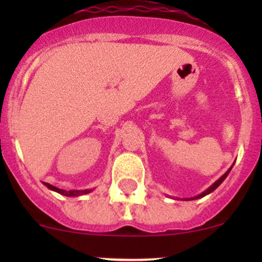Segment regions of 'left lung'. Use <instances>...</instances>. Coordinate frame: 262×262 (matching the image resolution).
I'll return each instance as SVG.
<instances>
[{
    "label": "left lung",
    "mask_w": 262,
    "mask_h": 262,
    "mask_svg": "<svg viewBox=\"0 0 262 262\" xmlns=\"http://www.w3.org/2000/svg\"><path fill=\"white\" fill-rule=\"evenodd\" d=\"M229 171H231V168H229V170H228V171H227V172H226V173H224V175H223V176H222V178H221V179H219V180H216L215 182H214V184L212 185V186H210V187H209V189H207V190H205V191H204V192H202V194H200V195H198V196H195V199H199V198H203V196H205V195L210 194V192H212V191H214V190H215V189H216V187H218V186H219V185H221V184H222V182H223V181H224V179H226V178H227V176H228Z\"/></svg>",
    "instance_id": "1"
}]
</instances>
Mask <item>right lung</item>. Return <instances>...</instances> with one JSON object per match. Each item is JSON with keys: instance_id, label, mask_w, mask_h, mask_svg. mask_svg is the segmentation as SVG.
<instances>
[{"instance_id": "1", "label": "right lung", "mask_w": 262, "mask_h": 262, "mask_svg": "<svg viewBox=\"0 0 262 262\" xmlns=\"http://www.w3.org/2000/svg\"><path fill=\"white\" fill-rule=\"evenodd\" d=\"M44 185H47V187H49L50 190H54V191L59 192V194L62 195H66V196H78V195H83L91 191V190H70V191H67V190L58 189V187L53 186V185L50 184H44Z\"/></svg>"}]
</instances>
